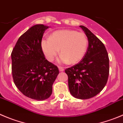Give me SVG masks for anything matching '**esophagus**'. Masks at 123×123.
I'll use <instances>...</instances> for the list:
<instances>
[{"instance_id": "34e87169", "label": "esophagus", "mask_w": 123, "mask_h": 123, "mask_svg": "<svg viewBox=\"0 0 123 123\" xmlns=\"http://www.w3.org/2000/svg\"><path fill=\"white\" fill-rule=\"evenodd\" d=\"M58 69H59V71H60V72H62V71H63L64 70V68L63 67H61V66H58Z\"/></svg>"}]
</instances>
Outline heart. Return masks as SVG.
<instances>
[{"label":"heart","instance_id":"obj_1","mask_svg":"<svg viewBox=\"0 0 123 123\" xmlns=\"http://www.w3.org/2000/svg\"><path fill=\"white\" fill-rule=\"evenodd\" d=\"M41 47L45 57L50 62L54 60L60 49L62 54L58 62L74 64L85 56L88 47V40L83 32L71 30H58L54 31L50 38L42 40Z\"/></svg>","mask_w":123,"mask_h":123}]
</instances>
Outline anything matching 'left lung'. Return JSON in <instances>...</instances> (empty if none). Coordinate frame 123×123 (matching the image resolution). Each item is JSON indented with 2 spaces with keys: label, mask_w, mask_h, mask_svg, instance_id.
Here are the masks:
<instances>
[{
  "label": "left lung",
  "mask_w": 123,
  "mask_h": 123,
  "mask_svg": "<svg viewBox=\"0 0 123 123\" xmlns=\"http://www.w3.org/2000/svg\"><path fill=\"white\" fill-rule=\"evenodd\" d=\"M88 39L89 45L83 59L65 69L70 93L76 98L85 100L100 93L107 83L109 59L103 43L89 30L80 26Z\"/></svg>",
  "instance_id": "left-lung-1"
}]
</instances>
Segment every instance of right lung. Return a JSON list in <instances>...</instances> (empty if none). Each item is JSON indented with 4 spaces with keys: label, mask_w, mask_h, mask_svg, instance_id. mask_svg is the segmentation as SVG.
<instances>
[{
    "label": "right lung",
    "mask_w": 123,
    "mask_h": 123,
    "mask_svg": "<svg viewBox=\"0 0 123 123\" xmlns=\"http://www.w3.org/2000/svg\"><path fill=\"white\" fill-rule=\"evenodd\" d=\"M48 26L36 25L22 35L11 53L12 74L18 89L34 100L48 98L59 71L45 58L41 47Z\"/></svg>",
    "instance_id": "right-lung-1"
}]
</instances>
